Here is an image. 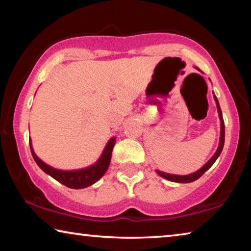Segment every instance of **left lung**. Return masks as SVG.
Listing matches in <instances>:
<instances>
[{"mask_svg": "<svg viewBox=\"0 0 251 251\" xmlns=\"http://www.w3.org/2000/svg\"><path fill=\"white\" fill-rule=\"evenodd\" d=\"M198 69V68H197ZM200 70V69H199ZM213 98L214 100H216V104H217V108H218V113H219V118H220V125H221V130H220V141H219V146L217 149V152L213 154V156L210 158V160L205 163V164L202 166L200 170H198L197 172L194 173H191L188 174V176H176V174H170V173H165V172H162V171H158L156 170V173L158 176L166 178V180L169 181H172V182H177V183H190V182H193L198 180L199 177H201L203 174L208 171L211 166L213 165V163L217 161V158L219 157V155L221 154L222 152V149H224V145H225V122H224V117H222V113H221V108H220V105H219V101L216 97V95L213 94Z\"/></svg>", "mask_w": 251, "mask_h": 251, "instance_id": "obj_1", "label": "left lung"}]
</instances>
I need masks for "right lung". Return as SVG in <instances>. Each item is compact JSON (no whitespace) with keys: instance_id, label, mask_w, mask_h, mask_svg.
I'll use <instances>...</instances> for the list:
<instances>
[{"instance_id":"obj_1","label":"right lung","mask_w":251,"mask_h":251,"mask_svg":"<svg viewBox=\"0 0 251 251\" xmlns=\"http://www.w3.org/2000/svg\"><path fill=\"white\" fill-rule=\"evenodd\" d=\"M115 140H116L115 137L110 138L104 149V152H102L100 157H99V160L95 163V164L90 165L86 169L75 170V171H62V170H57V169L51 168L50 165L46 164L45 162H42L37 155H35L34 151L32 149L31 138H29V142H30V150H31V153H32L34 161L43 172L49 174V176H52L54 180H57L58 182H60L61 184L68 186L70 189H83L91 184H94L95 182H97L99 178L105 174V172L109 166L111 152H113L115 142H116Z\"/></svg>"}]
</instances>
